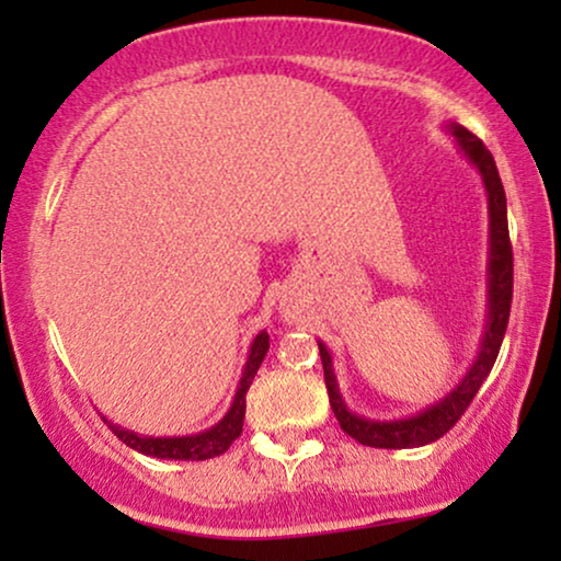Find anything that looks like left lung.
<instances>
[{"mask_svg":"<svg viewBox=\"0 0 561 561\" xmlns=\"http://www.w3.org/2000/svg\"><path fill=\"white\" fill-rule=\"evenodd\" d=\"M447 133L455 137L457 148L462 156L474 165V171L480 173L482 186H485L488 196V273H485V294H488V311H485V329H482L480 350L474 355L470 370L462 375V380L449 390L447 396H442L439 401H434L426 409L405 419H367L359 416L344 403L340 393V382H336L332 352L321 340L319 342V355L321 365H324V380L329 390V403L336 421H340L342 432H347L352 439H357L365 447H378V449H413L432 444L449 432L457 424L459 416L467 411V405L472 403V398L478 396V390L485 378L493 370L497 352H501L505 327H508L511 317V298H513V250L508 240V209H505V191L497 175L495 160L490 156V150L478 140L470 129H465L457 122H447Z\"/></svg>","mask_w":561,"mask_h":561,"instance_id":"8db88e82","label":"left lung"}]
</instances>
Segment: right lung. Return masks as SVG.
<instances>
[{
	"instance_id": "right-lung-1",
	"label": "right lung",
	"mask_w": 561,
	"mask_h": 561,
	"mask_svg": "<svg viewBox=\"0 0 561 561\" xmlns=\"http://www.w3.org/2000/svg\"><path fill=\"white\" fill-rule=\"evenodd\" d=\"M267 347H271V336L263 329L257 332L255 340L250 344L248 363L242 367V378L237 382V393L232 398V405L211 428H204L198 434H186V436H145L137 432H129V428L112 424L110 419H104V424L112 428L114 434L119 436L122 442L127 444L129 449L140 451V455L158 457V459H191V462H198V459H211L217 455H225L237 436L242 434V421H244V396H248V388L255 380L257 367L263 365L267 355Z\"/></svg>"
}]
</instances>
